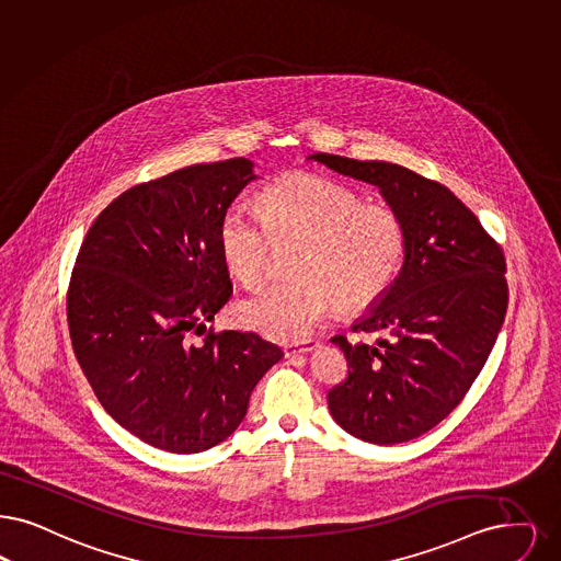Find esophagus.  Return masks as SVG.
Instances as JSON below:
<instances>
[{
	"instance_id": "34e87169",
	"label": "esophagus",
	"mask_w": 561,
	"mask_h": 561,
	"mask_svg": "<svg viewBox=\"0 0 561 561\" xmlns=\"http://www.w3.org/2000/svg\"><path fill=\"white\" fill-rule=\"evenodd\" d=\"M319 346V342L313 340V337H309V340H305V342H300V344H286L284 346V355L286 357H296V355H307V353H311Z\"/></svg>"
}]
</instances>
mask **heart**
Returning a JSON list of instances; mask_svg holds the SVG:
<instances>
[{
	"instance_id": "b5f03b06",
	"label": "heart",
	"mask_w": 561,
	"mask_h": 561,
	"mask_svg": "<svg viewBox=\"0 0 561 561\" xmlns=\"http://www.w3.org/2000/svg\"><path fill=\"white\" fill-rule=\"evenodd\" d=\"M261 215L247 204L227 206L217 238L225 267L244 284L270 273L275 250L298 247L296 279L273 284L238 302V321L277 342H298L334 313L340 300L355 311L374 305L403 267L401 217L336 180L294 173L261 194Z\"/></svg>"
}]
</instances>
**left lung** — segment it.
<instances>
[{"label":"left lung","mask_w":561,"mask_h":561,"mask_svg":"<svg viewBox=\"0 0 561 561\" xmlns=\"http://www.w3.org/2000/svg\"><path fill=\"white\" fill-rule=\"evenodd\" d=\"M371 183L407 231L403 267L353 332L334 336L348 378L328 392L337 426L374 445L422 436L461 403L493 351L507 313L505 256L448 187L401 164L336 154L309 157Z\"/></svg>","instance_id":"8db88e82"}]
</instances>
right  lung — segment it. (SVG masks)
<instances>
[{
  "mask_svg": "<svg viewBox=\"0 0 561 561\" xmlns=\"http://www.w3.org/2000/svg\"><path fill=\"white\" fill-rule=\"evenodd\" d=\"M252 160L192 164L111 202L81 244L67 294L72 351L98 401L169 453L224 443L284 357L254 332H213L231 296L217 229L256 180Z\"/></svg>",
  "mask_w": 561,
  "mask_h": 561,
  "instance_id": "obj_1",
  "label": "right lung"
}]
</instances>
